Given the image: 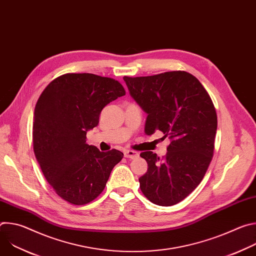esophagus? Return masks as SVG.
Segmentation results:
<instances>
[{"label":"esophagus","mask_w":256,"mask_h":256,"mask_svg":"<svg viewBox=\"0 0 256 256\" xmlns=\"http://www.w3.org/2000/svg\"><path fill=\"white\" fill-rule=\"evenodd\" d=\"M124 157L128 158V159H136L140 155L136 151H134V150H126L124 152Z\"/></svg>","instance_id":"1"}]
</instances>
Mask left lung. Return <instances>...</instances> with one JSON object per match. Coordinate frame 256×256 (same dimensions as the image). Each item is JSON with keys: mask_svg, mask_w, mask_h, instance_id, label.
I'll return each mask as SVG.
<instances>
[{"mask_svg": "<svg viewBox=\"0 0 256 256\" xmlns=\"http://www.w3.org/2000/svg\"><path fill=\"white\" fill-rule=\"evenodd\" d=\"M124 80L148 114L144 134L160 130L171 140L161 159L151 151L140 153L148 163L138 178L140 190L155 204H176L196 188L212 159L218 126L214 103L202 83L184 70Z\"/></svg>", "mask_w": 256, "mask_h": 256, "instance_id": "1", "label": "left lung"}]
</instances>
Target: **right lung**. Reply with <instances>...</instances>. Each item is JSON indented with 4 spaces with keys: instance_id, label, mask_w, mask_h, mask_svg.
Segmentation results:
<instances>
[{
    "instance_id": "1",
    "label": "right lung",
    "mask_w": 256,
    "mask_h": 256,
    "mask_svg": "<svg viewBox=\"0 0 256 256\" xmlns=\"http://www.w3.org/2000/svg\"><path fill=\"white\" fill-rule=\"evenodd\" d=\"M126 95L122 85L94 74L68 72L52 80L34 109L33 150L42 171L56 194L83 206L104 190L124 154L100 152L86 144V134L97 126L102 109Z\"/></svg>"
}]
</instances>
